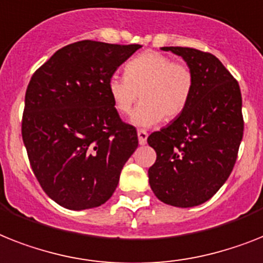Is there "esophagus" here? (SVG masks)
<instances>
[{
  "instance_id": "obj_1",
  "label": "esophagus",
  "mask_w": 263,
  "mask_h": 263,
  "mask_svg": "<svg viewBox=\"0 0 263 263\" xmlns=\"http://www.w3.org/2000/svg\"><path fill=\"white\" fill-rule=\"evenodd\" d=\"M137 134H138V142H140V145H145V144H146V140H147L146 130L140 129V130H138V132H137Z\"/></svg>"
}]
</instances>
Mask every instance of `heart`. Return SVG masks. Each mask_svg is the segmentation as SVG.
I'll return each mask as SVG.
<instances>
[{
	"label": "heart",
	"mask_w": 263,
	"mask_h": 263,
	"mask_svg": "<svg viewBox=\"0 0 263 263\" xmlns=\"http://www.w3.org/2000/svg\"><path fill=\"white\" fill-rule=\"evenodd\" d=\"M107 90L121 116L132 111L140 92L142 102L134 111L133 122L152 126L185 110L194 91V72L185 63L175 62L171 56L142 52L125 64V77L112 75L108 79Z\"/></svg>",
	"instance_id": "b5f03b06"
}]
</instances>
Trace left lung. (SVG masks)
Returning <instances> with one entry per match:
<instances>
[{"mask_svg":"<svg viewBox=\"0 0 263 263\" xmlns=\"http://www.w3.org/2000/svg\"><path fill=\"white\" fill-rule=\"evenodd\" d=\"M181 56L194 72L190 103L169 126L147 137L157 153L149 168L156 196L175 207L211 199L229 179L243 137L238 80L216 56L188 47H164Z\"/></svg>","mask_w":263,"mask_h":263,"instance_id":"1","label":"left lung"}]
</instances>
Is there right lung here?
<instances>
[{
	"label": "right lung",
	"mask_w": 263,
	"mask_h": 263,
	"mask_svg": "<svg viewBox=\"0 0 263 263\" xmlns=\"http://www.w3.org/2000/svg\"><path fill=\"white\" fill-rule=\"evenodd\" d=\"M141 47L77 41L30 78L21 134L36 179L59 205L87 210L114 194L138 136L119 118L107 83Z\"/></svg>",
	"instance_id": "add662e5"
}]
</instances>
